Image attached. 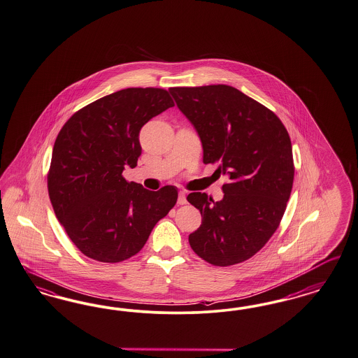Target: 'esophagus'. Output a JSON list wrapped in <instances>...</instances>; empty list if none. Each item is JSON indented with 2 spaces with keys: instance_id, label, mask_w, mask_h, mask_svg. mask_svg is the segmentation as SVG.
<instances>
[{
  "instance_id": "esophagus-1",
  "label": "esophagus",
  "mask_w": 358,
  "mask_h": 358,
  "mask_svg": "<svg viewBox=\"0 0 358 358\" xmlns=\"http://www.w3.org/2000/svg\"><path fill=\"white\" fill-rule=\"evenodd\" d=\"M186 202H187V201H186L185 193H184V192H180V193H178L177 203H178V205H185Z\"/></svg>"
}]
</instances>
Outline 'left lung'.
Here are the masks:
<instances>
[{"instance_id": "8db88e82", "label": "left lung", "mask_w": 358, "mask_h": 358, "mask_svg": "<svg viewBox=\"0 0 358 358\" xmlns=\"http://www.w3.org/2000/svg\"><path fill=\"white\" fill-rule=\"evenodd\" d=\"M180 111L194 125L203 162L229 177L222 201L194 192L187 201L202 223L189 235L199 258L233 266L254 257L279 227L294 184L291 138L280 119L234 87H172Z\"/></svg>"}]
</instances>
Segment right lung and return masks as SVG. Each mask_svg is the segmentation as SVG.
<instances>
[{
  "mask_svg": "<svg viewBox=\"0 0 358 358\" xmlns=\"http://www.w3.org/2000/svg\"><path fill=\"white\" fill-rule=\"evenodd\" d=\"M174 106L166 90L125 88L75 112L57 136L48 174L58 221L82 254L103 263L136 255L177 202L123 177L141 155V127Z\"/></svg>",
  "mask_w": 358,
  "mask_h": 358,
  "instance_id": "add662e5",
  "label": "right lung"
}]
</instances>
